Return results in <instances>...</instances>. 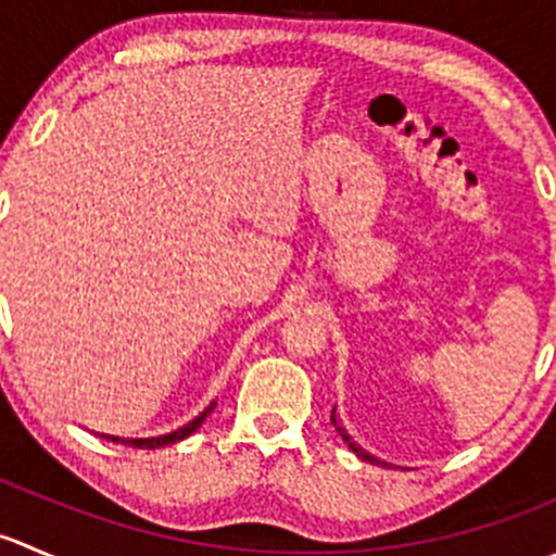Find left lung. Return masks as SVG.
<instances>
[{
    "instance_id": "8db88e82",
    "label": "left lung",
    "mask_w": 556,
    "mask_h": 556,
    "mask_svg": "<svg viewBox=\"0 0 556 556\" xmlns=\"http://www.w3.org/2000/svg\"><path fill=\"white\" fill-rule=\"evenodd\" d=\"M330 422H333V428H336V430H339V435H341V439H344V444H346V446H350V450H352V452H355V454H357V457H361V459H368V463H377V465H379V459H377V457H371V454H368V452H363V450H361V446H357V444H355V441H352V439H350V433H346V430H344V428H341V422H339V419H336V408H333V412H330ZM382 465H387V463H382Z\"/></svg>"
}]
</instances>
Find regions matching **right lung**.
Returning <instances> with one entry per match:
<instances>
[{
  "mask_svg": "<svg viewBox=\"0 0 556 556\" xmlns=\"http://www.w3.org/2000/svg\"><path fill=\"white\" fill-rule=\"evenodd\" d=\"M215 406H217V403L212 401L210 406H206L204 412L199 414V417H195V419H190L188 425H182V428L172 430V433H166V435H155V439H117V435H104V433H102V439H110V441H121V444H126V446H134V450H161V446L177 444V441L188 439L190 433H195V428H201V422H204V419L210 417V414H212V408H215Z\"/></svg>",
  "mask_w": 556,
  "mask_h": 556,
  "instance_id": "1",
  "label": "right lung"
}]
</instances>
